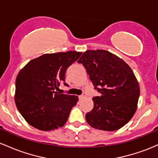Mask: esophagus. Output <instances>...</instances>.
I'll use <instances>...</instances> for the list:
<instances>
[{
  "mask_svg": "<svg viewBox=\"0 0 158 158\" xmlns=\"http://www.w3.org/2000/svg\"><path fill=\"white\" fill-rule=\"evenodd\" d=\"M84 98H85V94L84 93L83 94V95H79V96H78L79 100H82V99Z\"/></svg>",
  "mask_w": 158,
  "mask_h": 158,
  "instance_id": "esophagus-1",
  "label": "esophagus"
}]
</instances>
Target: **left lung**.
<instances>
[{"label":"left lung","instance_id":"obj_1","mask_svg":"<svg viewBox=\"0 0 158 158\" xmlns=\"http://www.w3.org/2000/svg\"><path fill=\"white\" fill-rule=\"evenodd\" d=\"M77 63H82L95 89L94 107L86 114L90 126L98 130H118L131 119L137 108L139 86L131 67L105 50L85 51Z\"/></svg>","mask_w":158,"mask_h":158}]
</instances>
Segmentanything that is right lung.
I'll list each match as a JSON object with an SVG mask.
<instances>
[{
	"label": "right lung",
	"mask_w": 158,
	"mask_h": 158,
	"mask_svg": "<svg viewBox=\"0 0 158 158\" xmlns=\"http://www.w3.org/2000/svg\"><path fill=\"white\" fill-rule=\"evenodd\" d=\"M82 52L45 54L31 60L21 69L15 81V105L29 125L50 131L63 126L71 110L78 102L77 95L60 94L68 67Z\"/></svg>",
	"instance_id": "add662e5"
}]
</instances>
